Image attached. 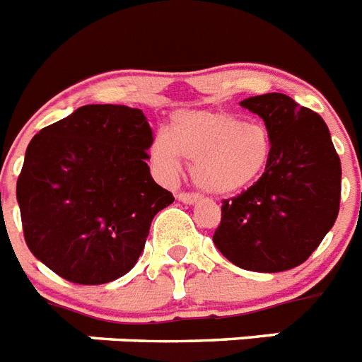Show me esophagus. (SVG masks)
Instances as JSON below:
<instances>
[{
    "mask_svg": "<svg viewBox=\"0 0 362 362\" xmlns=\"http://www.w3.org/2000/svg\"><path fill=\"white\" fill-rule=\"evenodd\" d=\"M177 199L181 203H187V205H194V203H198L199 196H196V194H187V192H181L177 194Z\"/></svg>",
    "mask_w": 362,
    "mask_h": 362,
    "instance_id": "esophagus-1",
    "label": "esophagus"
}]
</instances>
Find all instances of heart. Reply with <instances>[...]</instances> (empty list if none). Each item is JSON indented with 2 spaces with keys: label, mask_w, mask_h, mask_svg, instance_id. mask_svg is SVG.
I'll return each instance as SVG.
<instances>
[{
  "label": "heart",
  "mask_w": 362,
  "mask_h": 362,
  "mask_svg": "<svg viewBox=\"0 0 362 362\" xmlns=\"http://www.w3.org/2000/svg\"><path fill=\"white\" fill-rule=\"evenodd\" d=\"M270 153L264 125L242 122L223 110H177L170 134H157L151 142V157L164 174H177L183 157L192 164L194 185L218 198L252 187L267 168Z\"/></svg>",
  "instance_id": "1"
}]
</instances>
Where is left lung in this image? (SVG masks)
Masks as SVG:
<instances>
[{
	"label": "left lung",
	"mask_w": 362,
	"mask_h": 362,
	"mask_svg": "<svg viewBox=\"0 0 362 362\" xmlns=\"http://www.w3.org/2000/svg\"><path fill=\"white\" fill-rule=\"evenodd\" d=\"M240 107L267 125L270 160L253 187L223 202L213 242L244 270H291L309 259L339 216L340 159L322 116L288 95H253Z\"/></svg>",
	"instance_id": "left-lung-1"
}]
</instances>
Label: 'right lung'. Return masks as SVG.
<instances>
[{
  "label": "right lung",
  "mask_w": 362,
  "mask_h": 362,
  "mask_svg": "<svg viewBox=\"0 0 362 362\" xmlns=\"http://www.w3.org/2000/svg\"><path fill=\"white\" fill-rule=\"evenodd\" d=\"M151 142L144 112L125 105H83L38 131L16 185L33 255L79 285L125 276L174 203L149 174Z\"/></svg>",
  "instance_id": "add662e5"
}]
</instances>
